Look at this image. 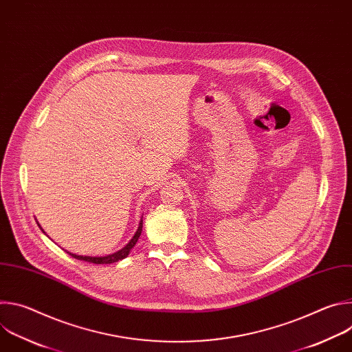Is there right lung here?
Instances as JSON below:
<instances>
[{"label":"right lung","instance_id":"right-lung-1","mask_svg":"<svg viewBox=\"0 0 352 352\" xmlns=\"http://www.w3.org/2000/svg\"><path fill=\"white\" fill-rule=\"evenodd\" d=\"M142 217H143V216H142ZM37 224H38V223H37ZM38 227H40V224H38ZM142 227H143V220L140 219L139 226H138V230H136L135 235L132 236V239H131L124 248H121L120 250H117V252H114V254H111V255H106V256H83V255L71 254V252H68V250H65V252L69 254L72 258H75V259H78V261H85V262L94 263V265H110V263H116V262H118V261L125 259V258L129 255L131 249L136 245V242H138V239H139V236H140V234H142ZM40 228H41V227H40ZM41 231L44 232L43 228H41ZM44 234H45V232H44Z\"/></svg>","mask_w":352,"mask_h":352}]
</instances>
